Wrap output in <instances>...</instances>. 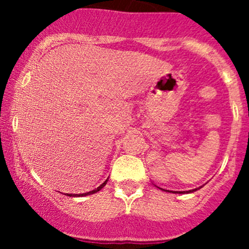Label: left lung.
<instances>
[{
  "label": "left lung",
  "instance_id": "1",
  "mask_svg": "<svg viewBox=\"0 0 249 249\" xmlns=\"http://www.w3.org/2000/svg\"><path fill=\"white\" fill-rule=\"evenodd\" d=\"M196 190H197V188H196ZM196 190H192V191H186V192H187V193H190V192H193V191H196ZM183 192H184V191H183ZM183 192H178V193H183ZM175 193H177V192H175Z\"/></svg>",
  "mask_w": 249,
  "mask_h": 249
}]
</instances>
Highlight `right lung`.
I'll use <instances>...</instances> for the list:
<instances>
[{
  "instance_id": "right-lung-1",
  "label": "right lung",
  "mask_w": 249,
  "mask_h": 249,
  "mask_svg": "<svg viewBox=\"0 0 249 249\" xmlns=\"http://www.w3.org/2000/svg\"><path fill=\"white\" fill-rule=\"evenodd\" d=\"M106 183H107V181H105V182H103V183L101 184L100 187H97V188H96V190H93V191H89V192H87V193H82V195H77V196H78V197H83V196H89V195H92V193H96V192H98V191H101V188H103V187L106 186ZM68 196H72V195H68Z\"/></svg>"
}]
</instances>
